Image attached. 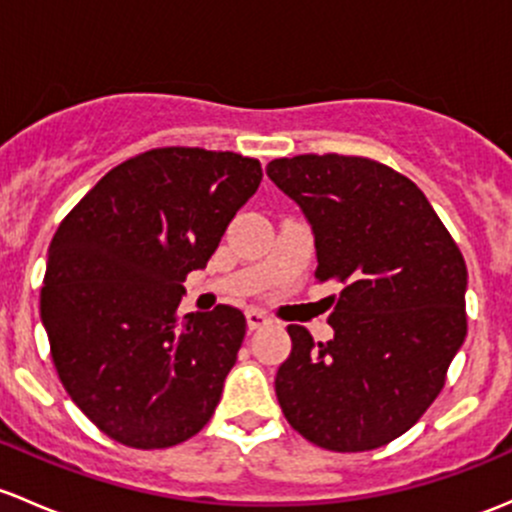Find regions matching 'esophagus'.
Returning a JSON list of instances; mask_svg holds the SVG:
<instances>
[{"instance_id":"obj_1","label":"esophagus","mask_w":512,"mask_h":512,"mask_svg":"<svg viewBox=\"0 0 512 512\" xmlns=\"http://www.w3.org/2000/svg\"><path fill=\"white\" fill-rule=\"evenodd\" d=\"M245 316H247V328H250V331H255V328H262V326H270L272 324L270 316H267L265 311H260V309H247Z\"/></svg>"}]
</instances>
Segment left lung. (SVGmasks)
Returning a JSON list of instances; mask_svg holds the SVG:
<instances>
[{
    "mask_svg": "<svg viewBox=\"0 0 512 512\" xmlns=\"http://www.w3.org/2000/svg\"><path fill=\"white\" fill-rule=\"evenodd\" d=\"M267 176L306 215L333 338L287 326L274 390L294 429L328 451L390 444L427 412L466 338V262L427 196L365 157L274 159Z\"/></svg>",
    "mask_w": 512,
    "mask_h": 512,
    "instance_id": "8db88e82",
    "label": "left lung"
}]
</instances>
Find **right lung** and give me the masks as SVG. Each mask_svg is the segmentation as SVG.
Segmentation results:
<instances>
[{
	"label": "right lung",
	"mask_w": 512,
	"mask_h": 512,
	"mask_svg": "<svg viewBox=\"0 0 512 512\" xmlns=\"http://www.w3.org/2000/svg\"><path fill=\"white\" fill-rule=\"evenodd\" d=\"M260 181L257 159L161 147L107 171L58 225L41 321L63 387L110 439L166 449L213 417L245 316L181 319L179 304Z\"/></svg>",
	"instance_id": "1"
}]
</instances>
